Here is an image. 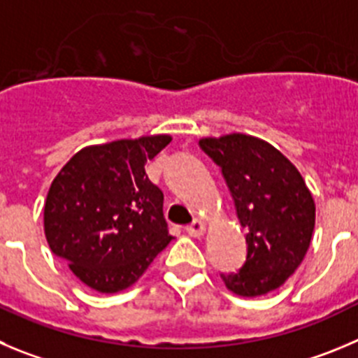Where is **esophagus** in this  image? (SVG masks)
Returning <instances> with one entry per match:
<instances>
[{
  "label": "esophagus",
  "mask_w": 358,
  "mask_h": 358,
  "mask_svg": "<svg viewBox=\"0 0 358 358\" xmlns=\"http://www.w3.org/2000/svg\"><path fill=\"white\" fill-rule=\"evenodd\" d=\"M185 231L189 233L190 236H201L203 233H205V224H203L199 219H194L189 226H187Z\"/></svg>",
  "instance_id": "obj_1"
}]
</instances>
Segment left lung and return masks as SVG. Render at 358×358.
Returning a JSON list of instances; mask_svg holds the SVG:
<instances>
[{
	"label": "left lung",
	"instance_id": "8db88e82",
	"mask_svg": "<svg viewBox=\"0 0 358 358\" xmlns=\"http://www.w3.org/2000/svg\"><path fill=\"white\" fill-rule=\"evenodd\" d=\"M199 146L222 171L247 229L245 263L220 277L240 296L266 295L302 263L315 231V199L299 169L263 139L228 134L201 139Z\"/></svg>",
	"mask_w": 358,
	"mask_h": 358
}]
</instances>
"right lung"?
Segmentation results:
<instances>
[{"mask_svg": "<svg viewBox=\"0 0 358 358\" xmlns=\"http://www.w3.org/2000/svg\"><path fill=\"white\" fill-rule=\"evenodd\" d=\"M171 136L86 146L52 180L43 206L49 247L73 275L100 293L132 286L173 240L164 194L145 164Z\"/></svg>", "mask_w": 358, "mask_h": 358, "instance_id": "add662e5", "label": "right lung"}]
</instances>
